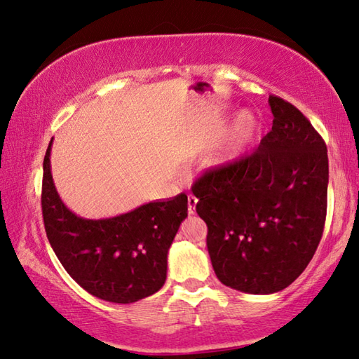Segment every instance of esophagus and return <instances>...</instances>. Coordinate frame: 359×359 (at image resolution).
<instances>
[{"label":"esophagus","instance_id":"1","mask_svg":"<svg viewBox=\"0 0 359 359\" xmlns=\"http://www.w3.org/2000/svg\"><path fill=\"white\" fill-rule=\"evenodd\" d=\"M197 197L193 194H188V212L189 215H194L196 212V205H197Z\"/></svg>","mask_w":359,"mask_h":359}]
</instances>
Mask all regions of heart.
<instances>
[{"label": "heart", "instance_id": "1", "mask_svg": "<svg viewBox=\"0 0 359 359\" xmlns=\"http://www.w3.org/2000/svg\"><path fill=\"white\" fill-rule=\"evenodd\" d=\"M256 129V117L251 114L250 111H243L241 112L238 118H236V125H234V134L236 139L239 142L247 140L251 137V134L255 133Z\"/></svg>", "mask_w": 359, "mask_h": 359}]
</instances>
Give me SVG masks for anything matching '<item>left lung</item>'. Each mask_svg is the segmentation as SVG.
<instances>
[{"instance_id":"8db88e82","label":"left lung","mask_w":359,"mask_h":359,"mask_svg":"<svg viewBox=\"0 0 359 359\" xmlns=\"http://www.w3.org/2000/svg\"><path fill=\"white\" fill-rule=\"evenodd\" d=\"M269 103L273 126L257 149L193 185L216 276L251 294L280 292L306 270L327 215L325 142L296 106Z\"/></svg>"}]
</instances>
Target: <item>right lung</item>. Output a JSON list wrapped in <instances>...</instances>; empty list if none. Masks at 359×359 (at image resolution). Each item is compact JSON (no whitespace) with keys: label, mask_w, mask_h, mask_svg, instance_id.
Segmentation results:
<instances>
[{"label":"right lung","mask_w":359,"mask_h":359,"mask_svg":"<svg viewBox=\"0 0 359 359\" xmlns=\"http://www.w3.org/2000/svg\"><path fill=\"white\" fill-rule=\"evenodd\" d=\"M50 147L43 162L41 210L52 250L69 276L103 301L131 304L154 294L166 280V256L188 197L149 202L109 219L75 216L60 199L50 174Z\"/></svg>","instance_id":"right-lung-1"}]
</instances>
